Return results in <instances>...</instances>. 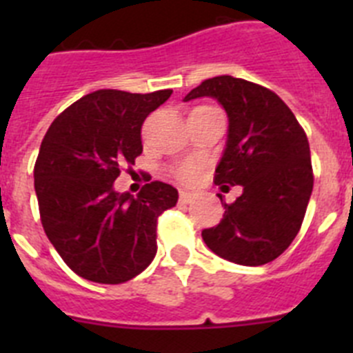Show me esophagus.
Wrapping results in <instances>:
<instances>
[{"instance_id": "obj_1", "label": "esophagus", "mask_w": 353, "mask_h": 353, "mask_svg": "<svg viewBox=\"0 0 353 353\" xmlns=\"http://www.w3.org/2000/svg\"><path fill=\"white\" fill-rule=\"evenodd\" d=\"M194 199H196V194H192V192L180 191V201H182V203H192Z\"/></svg>"}]
</instances>
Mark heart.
<instances>
[{
	"instance_id": "1",
	"label": "heart",
	"mask_w": 353,
	"mask_h": 353,
	"mask_svg": "<svg viewBox=\"0 0 353 353\" xmlns=\"http://www.w3.org/2000/svg\"><path fill=\"white\" fill-rule=\"evenodd\" d=\"M198 173H199V164L194 161H189V162H183L176 168V176H179L182 182H194L198 179Z\"/></svg>"
}]
</instances>
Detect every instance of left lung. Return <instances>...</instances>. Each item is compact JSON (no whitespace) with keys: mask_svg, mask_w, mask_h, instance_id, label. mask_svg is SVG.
I'll list each match as a JSON object with an SVG mask.
<instances>
[{"mask_svg":"<svg viewBox=\"0 0 353 353\" xmlns=\"http://www.w3.org/2000/svg\"><path fill=\"white\" fill-rule=\"evenodd\" d=\"M199 97L215 99L228 114L226 146L214 182L242 187L232 205L224 203L221 223L201 236L228 261L269 263L297 236L310 203L313 170L305 132L276 93L240 77L203 81L183 102Z\"/></svg>","mask_w":353,"mask_h":353,"instance_id":"obj_1","label":"left lung"}]
</instances>
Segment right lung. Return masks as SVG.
Instances as JSON below:
<instances>
[{
	"label": "right lung",
	"mask_w": 353,
	"mask_h": 353,
	"mask_svg": "<svg viewBox=\"0 0 353 353\" xmlns=\"http://www.w3.org/2000/svg\"><path fill=\"white\" fill-rule=\"evenodd\" d=\"M171 93L97 90L43 136L33 171L42 226L65 263L88 281L125 283L155 258L157 217L176 205L179 191L150 182L134 198L113 183L141 155L145 118Z\"/></svg>",
	"instance_id": "1"
}]
</instances>
